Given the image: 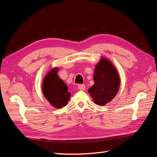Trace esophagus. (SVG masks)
I'll return each instance as SVG.
<instances>
[{
    "label": "esophagus",
    "instance_id": "esophagus-1",
    "mask_svg": "<svg viewBox=\"0 0 157 157\" xmlns=\"http://www.w3.org/2000/svg\"><path fill=\"white\" fill-rule=\"evenodd\" d=\"M78 90H81V91H83V90H85V86L84 84H78Z\"/></svg>",
    "mask_w": 157,
    "mask_h": 157
}]
</instances>
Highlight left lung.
<instances>
[{"instance_id":"8db88e82","label":"left lung","mask_w":157,"mask_h":157,"mask_svg":"<svg viewBox=\"0 0 157 157\" xmlns=\"http://www.w3.org/2000/svg\"><path fill=\"white\" fill-rule=\"evenodd\" d=\"M94 84L88 92L98 105H105L115 97L120 86V77L111 61L101 58L96 65L94 75Z\"/></svg>"}]
</instances>
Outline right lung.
<instances>
[{
    "mask_svg": "<svg viewBox=\"0 0 157 157\" xmlns=\"http://www.w3.org/2000/svg\"><path fill=\"white\" fill-rule=\"evenodd\" d=\"M58 68L55 67L47 73L43 80L42 92L51 105L56 108H61L67 105L71 97L68 87L58 75Z\"/></svg>",
    "mask_w": 157,
    "mask_h": 157,
    "instance_id": "right-lung-1",
    "label": "right lung"
}]
</instances>
